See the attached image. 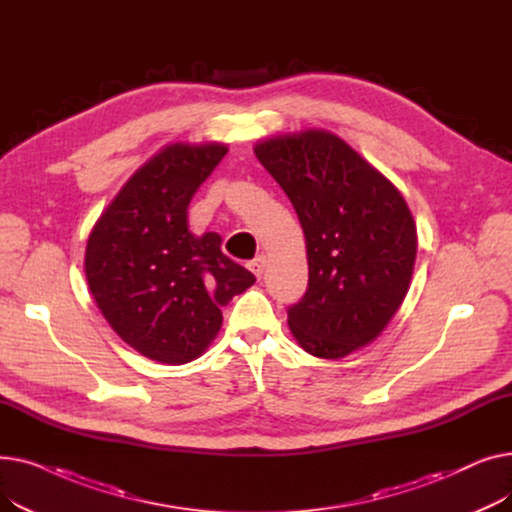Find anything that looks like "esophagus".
<instances>
[{
	"mask_svg": "<svg viewBox=\"0 0 512 512\" xmlns=\"http://www.w3.org/2000/svg\"><path fill=\"white\" fill-rule=\"evenodd\" d=\"M265 257L263 255H259V257H255L253 261H249V270L255 274V278H261L263 276V272H265Z\"/></svg>",
	"mask_w": 512,
	"mask_h": 512,
	"instance_id": "obj_1",
	"label": "esophagus"
}]
</instances>
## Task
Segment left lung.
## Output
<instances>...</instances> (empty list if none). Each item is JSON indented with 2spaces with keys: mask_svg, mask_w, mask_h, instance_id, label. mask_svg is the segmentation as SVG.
<instances>
[{
  "mask_svg": "<svg viewBox=\"0 0 512 512\" xmlns=\"http://www.w3.org/2000/svg\"><path fill=\"white\" fill-rule=\"evenodd\" d=\"M307 240L309 284L288 326L313 357L342 359L380 336L409 290L413 215L378 170L336 134L307 130L255 147Z\"/></svg>",
  "mask_w": 512,
  "mask_h": 512,
  "instance_id": "8db88e82",
  "label": "left lung"
}]
</instances>
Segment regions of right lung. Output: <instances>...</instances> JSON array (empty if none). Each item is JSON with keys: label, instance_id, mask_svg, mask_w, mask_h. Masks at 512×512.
Masks as SVG:
<instances>
[{"label": "right lung", "instance_id": "1", "mask_svg": "<svg viewBox=\"0 0 512 512\" xmlns=\"http://www.w3.org/2000/svg\"><path fill=\"white\" fill-rule=\"evenodd\" d=\"M228 153L176 143L134 174L95 224L87 282L114 332L141 355L182 365L220 332L222 307L255 276L220 249L215 232L188 230V203Z\"/></svg>", "mask_w": 512, "mask_h": 512}]
</instances>
